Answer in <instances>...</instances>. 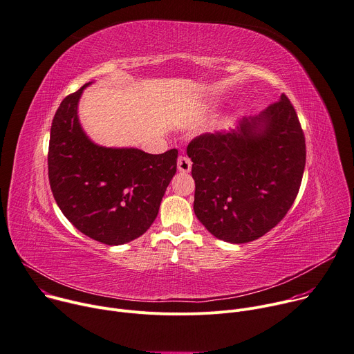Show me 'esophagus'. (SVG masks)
Here are the masks:
<instances>
[{"label": "esophagus", "instance_id": "34e87169", "mask_svg": "<svg viewBox=\"0 0 354 354\" xmlns=\"http://www.w3.org/2000/svg\"><path fill=\"white\" fill-rule=\"evenodd\" d=\"M191 166H192V163H191V160L188 159L187 156H180V157H178L177 169H178L180 173H189Z\"/></svg>", "mask_w": 354, "mask_h": 354}]
</instances>
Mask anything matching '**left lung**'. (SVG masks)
I'll list each match as a JSON object with an SVG mask.
<instances>
[{"label":"left lung","mask_w":354,"mask_h":354,"mask_svg":"<svg viewBox=\"0 0 354 354\" xmlns=\"http://www.w3.org/2000/svg\"><path fill=\"white\" fill-rule=\"evenodd\" d=\"M187 154L194 212L215 238L256 241L292 207L305 169V136L286 94L236 129L194 138Z\"/></svg>","instance_id":"left-lung-1"}]
</instances>
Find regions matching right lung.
<instances>
[{
	"mask_svg": "<svg viewBox=\"0 0 354 354\" xmlns=\"http://www.w3.org/2000/svg\"><path fill=\"white\" fill-rule=\"evenodd\" d=\"M87 86L67 95L55 113L49 183L59 208L78 230L104 245H124L142 236L159 214L178 150L149 154L93 143L77 118Z\"/></svg>",
	"mask_w": 354,
	"mask_h": 354,
	"instance_id": "add662e5",
	"label": "right lung"
}]
</instances>
